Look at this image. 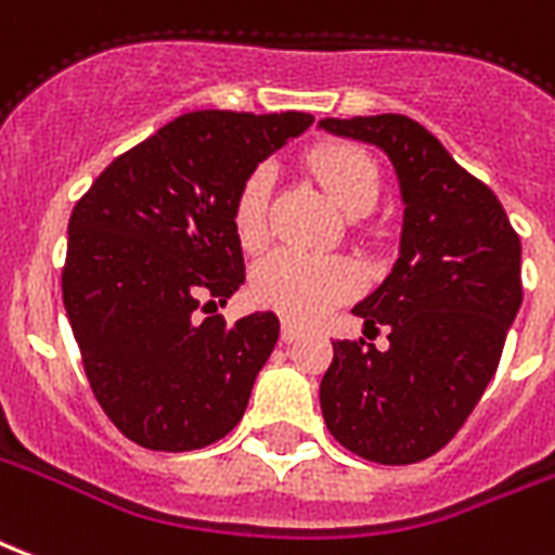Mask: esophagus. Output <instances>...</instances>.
I'll return each mask as SVG.
<instances>
[{
  "mask_svg": "<svg viewBox=\"0 0 555 555\" xmlns=\"http://www.w3.org/2000/svg\"><path fill=\"white\" fill-rule=\"evenodd\" d=\"M279 338H282V344H294V340L302 338V330L294 326L291 320H282V332H279Z\"/></svg>",
  "mask_w": 555,
  "mask_h": 555,
  "instance_id": "esophagus-1",
  "label": "esophagus"
}]
</instances>
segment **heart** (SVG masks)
Segmentation results:
<instances>
[{"instance_id":"1","label":"heart","mask_w":555,"mask_h":555,"mask_svg":"<svg viewBox=\"0 0 555 555\" xmlns=\"http://www.w3.org/2000/svg\"><path fill=\"white\" fill-rule=\"evenodd\" d=\"M309 170L330 194V199L350 215H364L379 196V167L356 143H320L309 152ZM273 173L256 167L237 188L232 203V229L244 249H258L267 241V205ZM359 285V276L340 258L302 256L279 249L267 256L253 273V297L264 309L279 311L294 323L323 318L332 306L347 299Z\"/></svg>"}]
</instances>
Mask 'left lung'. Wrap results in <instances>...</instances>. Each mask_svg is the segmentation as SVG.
Here are the masks:
<instances>
[{
  "mask_svg": "<svg viewBox=\"0 0 555 555\" xmlns=\"http://www.w3.org/2000/svg\"><path fill=\"white\" fill-rule=\"evenodd\" d=\"M379 146L403 196L400 258L352 309L364 330L388 326V350L332 340L320 409L335 441L379 465L424 462L474 412L518 314L520 237L494 191L403 114L320 120Z\"/></svg>",
  "mask_w": 555,
  "mask_h": 555,
  "instance_id": "left-lung-1",
  "label": "left lung"
}]
</instances>
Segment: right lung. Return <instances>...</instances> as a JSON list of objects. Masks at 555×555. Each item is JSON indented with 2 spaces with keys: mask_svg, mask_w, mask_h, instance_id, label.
Masks as SVG:
<instances>
[{
  "mask_svg": "<svg viewBox=\"0 0 555 555\" xmlns=\"http://www.w3.org/2000/svg\"><path fill=\"white\" fill-rule=\"evenodd\" d=\"M311 122L302 111H191L114 158L73 208L64 309L102 412L134 444L199 450L244 417L279 318L225 326L199 311L244 285L237 188Z\"/></svg>",
  "mask_w": 555,
  "mask_h": 555,
  "instance_id": "add662e5",
  "label": "right lung"
}]
</instances>
